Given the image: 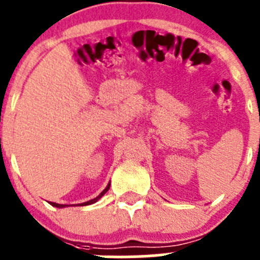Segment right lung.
<instances>
[{
    "label": "right lung",
    "mask_w": 260,
    "mask_h": 260,
    "mask_svg": "<svg viewBox=\"0 0 260 260\" xmlns=\"http://www.w3.org/2000/svg\"><path fill=\"white\" fill-rule=\"evenodd\" d=\"M109 186H111V183H108V186H107L106 188H104L103 191H102L101 193H99L98 196H96L95 199H93V200H89V201H86V203H83L81 204L80 206H85V205H90V204H94V203H96V201L99 200V199L102 198V196L104 195V193L107 192V191L109 190ZM50 205H52V206H55V208H65V206H68V205H61V204H56V203H50Z\"/></svg>",
    "instance_id": "add662e5"
}]
</instances>
